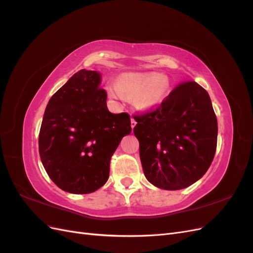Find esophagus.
Masks as SVG:
<instances>
[{
	"mask_svg": "<svg viewBox=\"0 0 253 253\" xmlns=\"http://www.w3.org/2000/svg\"><path fill=\"white\" fill-rule=\"evenodd\" d=\"M136 124H137V122H136V121H135V119L132 117V118H131V126H132V128H134V127H135Z\"/></svg>",
	"mask_w": 253,
	"mask_h": 253,
	"instance_id": "esophagus-1",
	"label": "esophagus"
}]
</instances>
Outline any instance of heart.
<instances>
[{
    "instance_id": "1",
    "label": "heart",
    "mask_w": 253,
    "mask_h": 253,
    "mask_svg": "<svg viewBox=\"0 0 253 253\" xmlns=\"http://www.w3.org/2000/svg\"><path fill=\"white\" fill-rule=\"evenodd\" d=\"M168 88L167 79L157 73H125L118 77L117 86H109V93L115 99L135 97L137 108L148 111L163 103Z\"/></svg>"
}]
</instances>
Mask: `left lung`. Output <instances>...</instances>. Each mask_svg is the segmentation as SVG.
<instances>
[{
	"label": "left lung",
	"instance_id": "obj_1",
	"mask_svg": "<svg viewBox=\"0 0 253 253\" xmlns=\"http://www.w3.org/2000/svg\"><path fill=\"white\" fill-rule=\"evenodd\" d=\"M134 119L143 173L152 185L185 189L208 171L216 151L217 119L200 84H179L155 111Z\"/></svg>",
	"mask_w": 253,
	"mask_h": 253
}]
</instances>
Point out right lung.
<instances>
[{"label":"right lung","mask_w":253,"mask_h":253,"mask_svg":"<svg viewBox=\"0 0 253 253\" xmlns=\"http://www.w3.org/2000/svg\"><path fill=\"white\" fill-rule=\"evenodd\" d=\"M101 74L81 70L49 99L39 134L41 162L65 192L88 194L109 179L110 162L132 132L126 113L113 114Z\"/></svg>","instance_id":"right-lung-1"}]
</instances>
